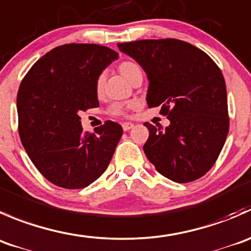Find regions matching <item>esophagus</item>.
I'll use <instances>...</instances> for the list:
<instances>
[{
	"instance_id": "34e87169",
	"label": "esophagus",
	"mask_w": 251,
	"mask_h": 251,
	"mask_svg": "<svg viewBox=\"0 0 251 251\" xmlns=\"http://www.w3.org/2000/svg\"><path fill=\"white\" fill-rule=\"evenodd\" d=\"M133 126H134V125H133V123H130V122H126V123H123V125H122V128H123V130H125V131L130 130Z\"/></svg>"
}]
</instances>
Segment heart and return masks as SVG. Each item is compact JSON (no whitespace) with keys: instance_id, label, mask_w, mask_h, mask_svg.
<instances>
[{"instance_id":"heart-1","label":"heart","mask_w":251,"mask_h":251,"mask_svg":"<svg viewBox=\"0 0 251 251\" xmlns=\"http://www.w3.org/2000/svg\"><path fill=\"white\" fill-rule=\"evenodd\" d=\"M118 71L122 74L123 76L128 81L133 83L136 78L139 76H143V73H141V68L135 63V62L131 61H125L118 66ZM103 88V76L100 75L96 80V91L98 94H101ZM133 105L131 103H126V105H123V103H113L110 107L108 112L113 116H126L128 113L129 110H131Z\"/></svg>"}]
</instances>
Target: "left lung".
Wrapping results in <instances>:
<instances>
[{"mask_svg": "<svg viewBox=\"0 0 251 251\" xmlns=\"http://www.w3.org/2000/svg\"><path fill=\"white\" fill-rule=\"evenodd\" d=\"M148 75L149 107L161 106L170 126L156 128L144 152L156 171L176 183L205 175L217 160L229 129L227 90L217 64L204 51L176 39L117 44Z\"/></svg>", "mask_w": 251, "mask_h": 251, "instance_id": "1", "label": "left lung"}]
</instances>
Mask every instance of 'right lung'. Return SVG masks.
Segmentation results:
<instances>
[{"mask_svg":"<svg viewBox=\"0 0 251 251\" xmlns=\"http://www.w3.org/2000/svg\"><path fill=\"white\" fill-rule=\"evenodd\" d=\"M117 58V52L101 45H62L35 62L22 80L19 136L31 162L57 187H88L110 165L122 126L107 121L95 133H84L79 112L98 107L96 80Z\"/></svg>","mask_w":251,"mask_h":251,"instance_id":"obj_1","label":"right lung"}]
</instances>
